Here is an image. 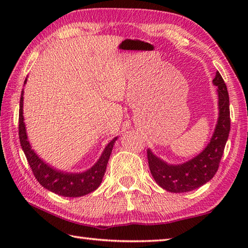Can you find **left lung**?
Masks as SVG:
<instances>
[{
  "instance_id": "1",
  "label": "left lung",
  "mask_w": 248,
  "mask_h": 248,
  "mask_svg": "<svg viewBox=\"0 0 248 248\" xmlns=\"http://www.w3.org/2000/svg\"><path fill=\"white\" fill-rule=\"evenodd\" d=\"M213 84L217 87L218 118L207 147L193 159L176 165L168 164L154 155L150 149L147 150L152 177L168 192H191L211 180L218 170L230 131L229 94L218 71L213 78Z\"/></svg>"
}]
</instances>
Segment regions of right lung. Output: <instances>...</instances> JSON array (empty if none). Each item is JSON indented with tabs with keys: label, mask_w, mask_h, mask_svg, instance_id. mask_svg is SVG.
Here are the masks:
<instances>
[{
	"label": "right lung",
	"mask_w": 248,
	"mask_h": 248,
	"mask_svg": "<svg viewBox=\"0 0 248 248\" xmlns=\"http://www.w3.org/2000/svg\"><path fill=\"white\" fill-rule=\"evenodd\" d=\"M25 78L24 84L26 83ZM23 91L20 98L19 109V139L22 150L31 168L35 178L45 188L52 193L64 197H81L93 192L102 182L108 162L109 160L112 149L118 136H116L105 147L99 160L89 170L83 172H67L59 170L50 166L48 163L37 155L31 149V146L26 134L24 117H23Z\"/></svg>",
	"instance_id": "add662e5"
}]
</instances>
